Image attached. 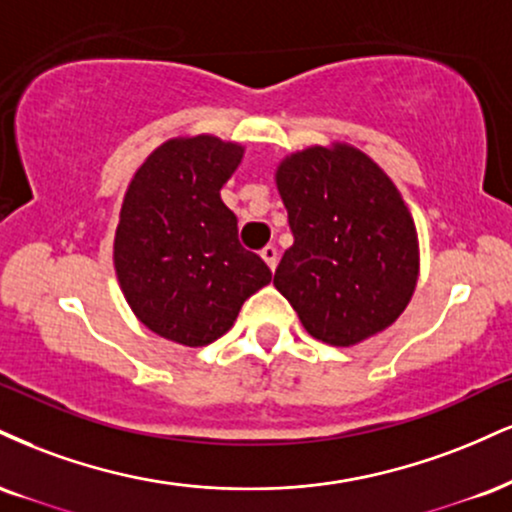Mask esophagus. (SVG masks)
Returning <instances> with one entry per match:
<instances>
[{
	"instance_id": "1",
	"label": "esophagus",
	"mask_w": 512,
	"mask_h": 512,
	"mask_svg": "<svg viewBox=\"0 0 512 512\" xmlns=\"http://www.w3.org/2000/svg\"><path fill=\"white\" fill-rule=\"evenodd\" d=\"M262 260L267 262L269 269H276V262H279V252H276L274 245H267V248H262Z\"/></svg>"
}]
</instances>
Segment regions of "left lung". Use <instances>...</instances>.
Instances as JSON below:
<instances>
[{
    "label": "left lung",
    "mask_w": 512,
    "mask_h": 512,
    "mask_svg": "<svg viewBox=\"0 0 512 512\" xmlns=\"http://www.w3.org/2000/svg\"><path fill=\"white\" fill-rule=\"evenodd\" d=\"M276 186L293 245L274 286L307 334L355 346L396 322L417 283V231L391 178L348 145L286 157Z\"/></svg>",
    "instance_id": "8db88e82"
}]
</instances>
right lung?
<instances>
[{"instance_id": "obj_1", "label": "right lung", "mask_w": 512, "mask_h": 512, "mask_svg": "<svg viewBox=\"0 0 512 512\" xmlns=\"http://www.w3.org/2000/svg\"><path fill=\"white\" fill-rule=\"evenodd\" d=\"M243 147L214 135L157 147L123 197L114 238L121 291L147 329L183 346H207L236 322L240 305L272 272L238 240V219L219 190Z\"/></svg>"}]
</instances>
